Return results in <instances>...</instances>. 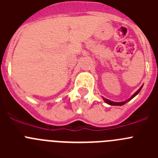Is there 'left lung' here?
Listing matches in <instances>:
<instances>
[{"label": "left lung", "mask_w": 158, "mask_h": 158, "mask_svg": "<svg viewBox=\"0 0 158 158\" xmlns=\"http://www.w3.org/2000/svg\"><path fill=\"white\" fill-rule=\"evenodd\" d=\"M142 85L141 86L140 88H139V90H138V91L136 92V93H134V94L132 95V96H131V97H130V98L128 99V100H125V101H123V102H114V101H111V100H107V99H106V98H104V97H102V98H103V100H104V102H105V103H107V104H110V105H113V106H122V105H123V104H126L127 102H128V101H130V100H132V99H133L135 96H137V95L139 94V92H140L141 89H142Z\"/></svg>", "instance_id": "8db88e82"}]
</instances>
